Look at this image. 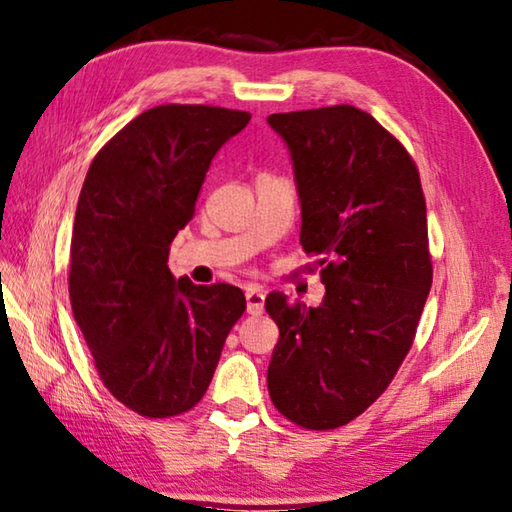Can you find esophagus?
Masks as SVG:
<instances>
[{
    "instance_id": "obj_1",
    "label": "esophagus",
    "mask_w": 512,
    "mask_h": 512,
    "mask_svg": "<svg viewBox=\"0 0 512 512\" xmlns=\"http://www.w3.org/2000/svg\"><path fill=\"white\" fill-rule=\"evenodd\" d=\"M264 291H259V288L250 286L246 291V304H248V313L250 315H259L264 311Z\"/></svg>"
}]
</instances>
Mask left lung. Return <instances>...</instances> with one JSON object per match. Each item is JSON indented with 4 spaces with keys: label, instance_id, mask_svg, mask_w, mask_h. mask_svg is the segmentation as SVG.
<instances>
[{
    "label": "left lung",
    "instance_id": "left-lung-1",
    "mask_svg": "<svg viewBox=\"0 0 512 512\" xmlns=\"http://www.w3.org/2000/svg\"><path fill=\"white\" fill-rule=\"evenodd\" d=\"M268 125L291 154L300 244L327 288L320 306L268 293L280 327L268 394L288 421L333 430L385 392L412 347L432 286L421 179L405 147L351 105Z\"/></svg>",
    "mask_w": 512,
    "mask_h": 512
}]
</instances>
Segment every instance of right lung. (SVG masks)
<instances>
[{"mask_svg": "<svg viewBox=\"0 0 512 512\" xmlns=\"http://www.w3.org/2000/svg\"><path fill=\"white\" fill-rule=\"evenodd\" d=\"M248 111L161 105L96 154L71 237L69 297L105 387L129 410L167 418L192 410L246 311L241 288L197 286L167 268L221 145Z\"/></svg>", "mask_w": 512, "mask_h": 512, "instance_id": "1", "label": "right lung"}]
</instances>
